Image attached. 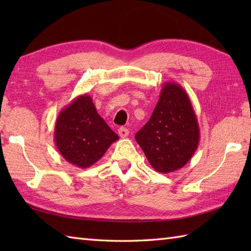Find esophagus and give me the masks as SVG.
<instances>
[{
    "instance_id": "34e87169",
    "label": "esophagus",
    "mask_w": 251,
    "mask_h": 251,
    "mask_svg": "<svg viewBox=\"0 0 251 251\" xmlns=\"http://www.w3.org/2000/svg\"><path fill=\"white\" fill-rule=\"evenodd\" d=\"M119 135L122 138H125V137H127V136L129 135V130L127 129V128H125V127H120V128H119Z\"/></svg>"
}]
</instances>
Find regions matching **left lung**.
Listing matches in <instances>:
<instances>
[{"label":"left lung","mask_w":251,"mask_h":251,"mask_svg":"<svg viewBox=\"0 0 251 251\" xmlns=\"http://www.w3.org/2000/svg\"><path fill=\"white\" fill-rule=\"evenodd\" d=\"M135 139L158 173L175 172L192 158L199 147L200 127L189 96L179 84L163 85L150 120Z\"/></svg>","instance_id":"8db88e82"}]
</instances>
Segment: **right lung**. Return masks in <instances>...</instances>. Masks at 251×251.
<instances>
[{
    "label": "right lung",
    "instance_id": "add662e5",
    "mask_svg": "<svg viewBox=\"0 0 251 251\" xmlns=\"http://www.w3.org/2000/svg\"><path fill=\"white\" fill-rule=\"evenodd\" d=\"M54 139L67 162L87 168L104 155L119 136L98 114L92 97L81 95L57 116Z\"/></svg>",
    "mask_w": 251,
    "mask_h": 251
}]
</instances>
